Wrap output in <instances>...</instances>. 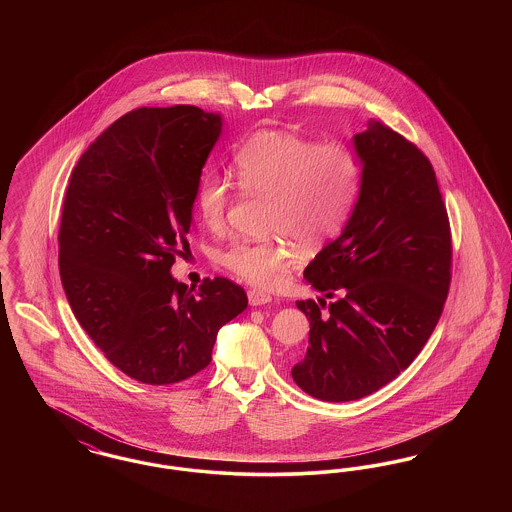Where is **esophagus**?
<instances>
[{
    "mask_svg": "<svg viewBox=\"0 0 512 512\" xmlns=\"http://www.w3.org/2000/svg\"><path fill=\"white\" fill-rule=\"evenodd\" d=\"M247 297H249V305H253V307L267 305V303L272 301V297H270L268 293L261 292V290H249V292H247Z\"/></svg>",
    "mask_w": 512,
    "mask_h": 512,
    "instance_id": "obj_1",
    "label": "esophagus"
}]
</instances>
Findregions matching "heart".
Listing matches in <instances>:
<instances>
[{
    "mask_svg": "<svg viewBox=\"0 0 512 512\" xmlns=\"http://www.w3.org/2000/svg\"><path fill=\"white\" fill-rule=\"evenodd\" d=\"M232 171L240 190L268 197L263 242H236L220 253L222 267L249 284L278 286L303 261L297 242L320 245L349 219L361 188V163L343 142L317 144L299 134L265 128L234 151ZM230 205V186L217 172L197 184L195 207L209 230H219Z\"/></svg>",
    "mask_w": 512,
    "mask_h": 512,
    "instance_id": "heart-1",
    "label": "heart"
}]
</instances>
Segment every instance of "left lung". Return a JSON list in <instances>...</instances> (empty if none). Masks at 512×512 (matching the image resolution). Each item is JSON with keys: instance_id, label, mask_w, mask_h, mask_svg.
<instances>
[{"instance_id": "8db88e82", "label": "left lung", "mask_w": 512, "mask_h": 512, "mask_svg": "<svg viewBox=\"0 0 512 512\" xmlns=\"http://www.w3.org/2000/svg\"><path fill=\"white\" fill-rule=\"evenodd\" d=\"M353 146L359 199L340 238L303 272L334 301H297L311 330L293 382L330 403L370 395L411 365L451 284V228L428 157L378 121Z\"/></svg>"}]
</instances>
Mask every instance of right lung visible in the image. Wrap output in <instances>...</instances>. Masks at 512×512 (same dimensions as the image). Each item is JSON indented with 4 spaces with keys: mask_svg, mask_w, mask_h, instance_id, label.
I'll list each match as a JSON object with an SVG mask.
<instances>
[{
    "mask_svg": "<svg viewBox=\"0 0 512 512\" xmlns=\"http://www.w3.org/2000/svg\"><path fill=\"white\" fill-rule=\"evenodd\" d=\"M220 132L219 113L194 105L134 109L82 153L63 201L59 272L74 317L113 365L149 386L203 370L220 328L247 307L228 278L194 290L171 276Z\"/></svg>",
    "mask_w": 512,
    "mask_h": 512,
    "instance_id": "obj_1",
    "label": "right lung"
}]
</instances>
